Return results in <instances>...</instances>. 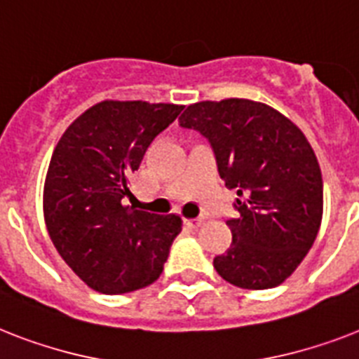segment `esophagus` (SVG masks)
<instances>
[{"instance_id":"1","label":"esophagus","mask_w":359,"mask_h":359,"mask_svg":"<svg viewBox=\"0 0 359 359\" xmlns=\"http://www.w3.org/2000/svg\"><path fill=\"white\" fill-rule=\"evenodd\" d=\"M184 223L188 226H191V229H197V226L203 225V219H201V217H197V219H186Z\"/></svg>"}]
</instances>
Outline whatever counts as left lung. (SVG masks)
<instances>
[{
    "mask_svg": "<svg viewBox=\"0 0 359 359\" xmlns=\"http://www.w3.org/2000/svg\"><path fill=\"white\" fill-rule=\"evenodd\" d=\"M180 127L208 140L219 177L236 189L232 243L215 256L221 278L269 290L299 267L323 217V177L302 130L278 110L250 99L189 104Z\"/></svg>",
    "mask_w": 359,
    "mask_h": 359,
    "instance_id": "1",
    "label": "left lung"
}]
</instances>
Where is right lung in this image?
<instances>
[{"mask_svg":"<svg viewBox=\"0 0 359 359\" xmlns=\"http://www.w3.org/2000/svg\"><path fill=\"white\" fill-rule=\"evenodd\" d=\"M182 104L101 101L58 140L43 186V217L62 260L92 290L119 295L164 271L179 215L125 206L145 151Z\"/></svg>","mask_w":359,"mask_h":359,"instance_id":"add662e5","label":"right lung"}]
</instances>
